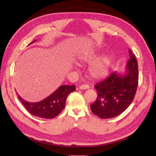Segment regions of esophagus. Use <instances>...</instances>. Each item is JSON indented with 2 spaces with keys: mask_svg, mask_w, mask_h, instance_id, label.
Instances as JSON below:
<instances>
[{
  "mask_svg": "<svg viewBox=\"0 0 156 156\" xmlns=\"http://www.w3.org/2000/svg\"><path fill=\"white\" fill-rule=\"evenodd\" d=\"M79 88L80 90H86V89L90 88V86L88 85H81L79 86Z\"/></svg>",
  "mask_w": 156,
  "mask_h": 156,
  "instance_id": "obj_1",
  "label": "esophagus"
}]
</instances>
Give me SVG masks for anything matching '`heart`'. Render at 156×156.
<instances>
[{
	"mask_svg": "<svg viewBox=\"0 0 156 156\" xmlns=\"http://www.w3.org/2000/svg\"><path fill=\"white\" fill-rule=\"evenodd\" d=\"M98 55L99 54L96 52L85 53L80 56V60L81 62L90 63L97 59ZM111 65L112 59L111 57L108 55L102 56L90 65L88 68L90 75L95 80L104 78L109 74Z\"/></svg>",
	"mask_w": 156,
	"mask_h": 156,
	"instance_id": "heart-1",
	"label": "heart"
}]
</instances>
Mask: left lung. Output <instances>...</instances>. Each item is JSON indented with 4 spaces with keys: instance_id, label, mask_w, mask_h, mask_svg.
Listing matches in <instances>:
<instances>
[{
    "instance_id": "left-lung-1",
    "label": "left lung",
    "mask_w": 156,
    "mask_h": 156,
    "mask_svg": "<svg viewBox=\"0 0 156 156\" xmlns=\"http://www.w3.org/2000/svg\"><path fill=\"white\" fill-rule=\"evenodd\" d=\"M129 54L130 59L126 64L124 75L114 72L94 86L97 98L90 105V109L100 118L109 119L119 115L134 99L138 82V63L130 49Z\"/></svg>"
}]
</instances>
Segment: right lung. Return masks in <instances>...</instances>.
<instances>
[{"mask_svg":"<svg viewBox=\"0 0 156 156\" xmlns=\"http://www.w3.org/2000/svg\"><path fill=\"white\" fill-rule=\"evenodd\" d=\"M75 90V85H61L51 95L38 102H27L19 95L18 96L24 108L32 115L45 119H52L61 113L64 108L68 95Z\"/></svg>","mask_w":156,"mask_h":156,"instance_id":"1","label":"right lung"}]
</instances>
